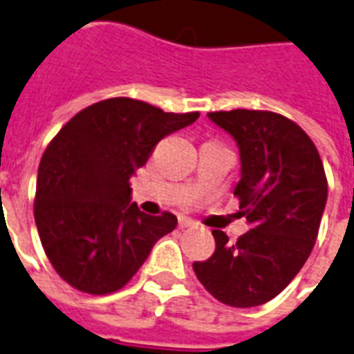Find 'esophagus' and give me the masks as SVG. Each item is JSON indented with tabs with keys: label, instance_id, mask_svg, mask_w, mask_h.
<instances>
[{
	"label": "esophagus",
	"instance_id": "obj_1",
	"mask_svg": "<svg viewBox=\"0 0 354 354\" xmlns=\"http://www.w3.org/2000/svg\"><path fill=\"white\" fill-rule=\"evenodd\" d=\"M178 225H180V229H187V227L196 225V222H194V220H191V218L180 216V218H178Z\"/></svg>",
	"mask_w": 354,
	"mask_h": 354
}]
</instances>
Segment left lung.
<instances>
[{
	"label": "left lung",
	"mask_w": 354,
	"mask_h": 354,
	"mask_svg": "<svg viewBox=\"0 0 354 354\" xmlns=\"http://www.w3.org/2000/svg\"><path fill=\"white\" fill-rule=\"evenodd\" d=\"M209 118L240 147L234 196L251 231L232 243L214 229L212 257L192 269L225 306H261L291 283L315 247L327 202L324 163L306 131L277 112L234 109Z\"/></svg>",
	"instance_id": "8db88e82"
}]
</instances>
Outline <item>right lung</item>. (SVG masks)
I'll return each mask as SVG.
<instances>
[{
	"instance_id": "obj_1",
	"label": "right lung",
	"mask_w": 354,
	"mask_h": 354,
	"mask_svg": "<svg viewBox=\"0 0 354 354\" xmlns=\"http://www.w3.org/2000/svg\"><path fill=\"white\" fill-rule=\"evenodd\" d=\"M198 116L109 97L53 138L37 169L34 220L43 251L68 286L87 295L120 291L176 227L172 212L149 216L131 203V176L162 138Z\"/></svg>"
}]
</instances>
